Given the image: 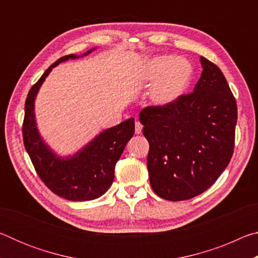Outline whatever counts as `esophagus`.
Wrapping results in <instances>:
<instances>
[{
	"mask_svg": "<svg viewBox=\"0 0 258 258\" xmlns=\"http://www.w3.org/2000/svg\"><path fill=\"white\" fill-rule=\"evenodd\" d=\"M142 128H143L142 124L140 123V121H135V133H137V134H141Z\"/></svg>",
	"mask_w": 258,
	"mask_h": 258,
	"instance_id": "obj_1",
	"label": "esophagus"
}]
</instances>
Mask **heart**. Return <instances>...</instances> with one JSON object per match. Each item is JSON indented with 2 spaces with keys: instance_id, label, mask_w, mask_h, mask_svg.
I'll list each match as a JSON object with an SVG mask.
<instances>
[{
  "instance_id": "obj_1",
  "label": "heart",
  "mask_w": 258,
  "mask_h": 258,
  "mask_svg": "<svg viewBox=\"0 0 258 258\" xmlns=\"http://www.w3.org/2000/svg\"><path fill=\"white\" fill-rule=\"evenodd\" d=\"M194 69L183 58L158 55L142 64L137 80L145 86L154 85L150 90V100L157 107H166L177 101L189 87Z\"/></svg>"
}]
</instances>
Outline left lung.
I'll use <instances>...</instances> for the list:
<instances>
[{
	"instance_id": "1",
	"label": "left lung",
	"mask_w": 258,
	"mask_h": 258,
	"mask_svg": "<svg viewBox=\"0 0 258 258\" xmlns=\"http://www.w3.org/2000/svg\"><path fill=\"white\" fill-rule=\"evenodd\" d=\"M200 62L203 73L194 92L166 107H147L139 115L150 147L151 187L171 202L206 191L233 154L237 102L221 69L204 56Z\"/></svg>"
}]
</instances>
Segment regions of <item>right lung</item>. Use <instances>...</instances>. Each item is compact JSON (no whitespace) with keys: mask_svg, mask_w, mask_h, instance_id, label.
Returning a JSON list of instances; mask_svg holds the SVG:
<instances>
[{"mask_svg":"<svg viewBox=\"0 0 258 258\" xmlns=\"http://www.w3.org/2000/svg\"><path fill=\"white\" fill-rule=\"evenodd\" d=\"M95 47L82 55H64L46 69L32 86L25 103L23 137L26 151L41 180L53 192L72 202H87L102 195L111 186L115 166L134 134V118L100 132L92 141L75 154L61 157L46 145L35 118V99L52 68L69 59L90 54Z\"/></svg>","mask_w":258,"mask_h":258,"instance_id":"obj_1","label":"right lung"}]
</instances>
